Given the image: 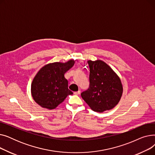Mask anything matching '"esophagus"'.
I'll return each instance as SVG.
<instances>
[{
  "label": "esophagus",
  "instance_id": "obj_1",
  "mask_svg": "<svg viewBox=\"0 0 155 155\" xmlns=\"http://www.w3.org/2000/svg\"><path fill=\"white\" fill-rule=\"evenodd\" d=\"M80 94V91H77V92H74V94L75 95H79Z\"/></svg>",
  "mask_w": 155,
  "mask_h": 155
}]
</instances>
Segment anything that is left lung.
<instances>
[{
    "instance_id": "8db88e82",
    "label": "left lung",
    "mask_w": 155,
    "mask_h": 155,
    "mask_svg": "<svg viewBox=\"0 0 155 155\" xmlns=\"http://www.w3.org/2000/svg\"><path fill=\"white\" fill-rule=\"evenodd\" d=\"M90 68V87L81 94L92 110L103 112L114 107L123 92V87L116 73L104 61H87Z\"/></svg>"
}]
</instances>
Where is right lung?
<instances>
[{"instance_id": "1", "label": "right lung", "mask_w": 155, "mask_h": 155, "mask_svg": "<svg viewBox=\"0 0 155 155\" xmlns=\"http://www.w3.org/2000/svg\"><path fill=\"white\" fill-rule=\"evenodd\" d=\"M74 60L65 63L54 62L41 68L31 83V95L41 107L55 109L68 95L73 94L68 88V80L64 75L74 65Z\"/></svg>"}]
</instances>
